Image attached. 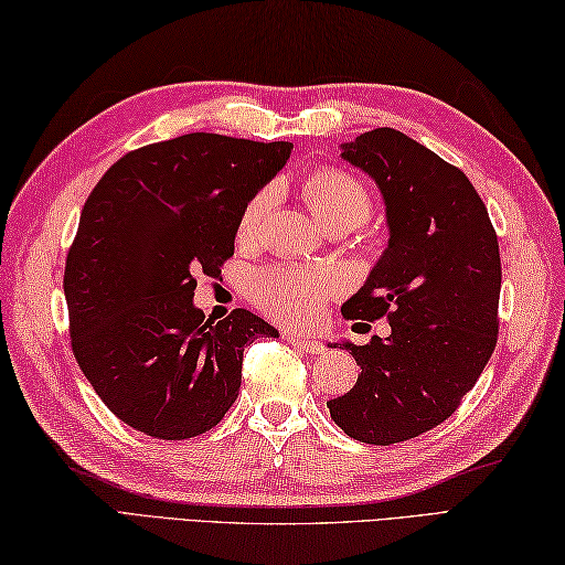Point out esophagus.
<instances>
[{
    "mask_svg": "<svg viewBox=\"0 0 565 565\" xmlns=\"http://www.w3.org/2000/svg\"><path fill=\"white\" fill-rule=\"evenodd\" d=\"M286 340H289V344H294L296 350H301L306 354H322V352H326V344L318 342V340H308V338H303V334L286 332Z\"/></svg>",
    "mask_w": 565,
    "mask_h": 565,
    "instance_id": "obj_1",
    "label": "esophagus"
}]
</instances>
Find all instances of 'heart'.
Returning <instances> with one entry per match:
<instances>
[{
    "mask_svg": "<svg viewBox=\"0 0 565 565\" xmlns=\"http://www.w3.org/2000/svg\"><path fill=\"white\" fill-rule=\"evenodd\" d=\"M298 196L322 225H350L356 227L366 223L371 213L369 191L356 179L326 167L301 179ZM269 209V191H257L252 196L237 221V243H252L262 231L264 215ZM338 294V284L330 274L306 267H269L262 269L249 281V298L264 313L289 326H308L330 298Z\"/></svg>",
    "mask_w": 565,
    "mask_h": 565,
    "instance_id": "b5f03b06",
    "label": "heart"
}]
</instances>
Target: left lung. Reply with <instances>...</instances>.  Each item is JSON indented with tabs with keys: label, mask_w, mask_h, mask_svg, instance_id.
I'll use <instances>...</instances> for the list:
<instances>
[{
	"label": "left lung",
	"mask_w": 565,
	"mask_h": 565,
	"mask_svg": "<svg viewBox=\"0 0 565 565\" xmlns=\"http://www.w3.org/2000/svg\"><path fill=\"white\" fill-rule=\"evenodd\" d=\"M342 158L381 189L391 233L342 316L386 318L391 334L340 344L362 374L328 407L344 435L388 447L441 425L483 374L500 326L498 235L459 167L401 130H369Z\"/></svg>",
	"instance_id": "obj_1"
}]
</instances>
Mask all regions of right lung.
<instances>
[{"instance_id": "obj_1", "label": "right lung", "mask_w": 565, "mask_h": 565, "mask_svg": "<svg viewBox=\"0 0 565 565\" xmlns=\"http://www.w3.org/2000/svg\"><path fill=\"white\" fill-rule=\"evenodd\" d=\"M286 140L189 134L114 162L84 203L65 262L70 340L104 405L154 439H189L223 419L243 352L269 322L194 306L196 274L233 257L245 203L289 160Z\"/></svg>"}]
</instances>
